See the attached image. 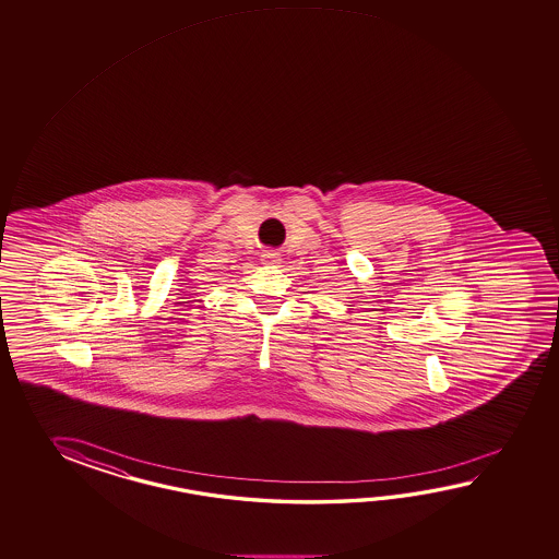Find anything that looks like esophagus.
Wrapping results in <instances>:
<instances>
[{
  "instance_id": "1",
  "label": "esophagus",
  "mask_w": 559,
  "mask_h": 559,
  "mask_svg": "<svg viewBox=\"0 0 559 559\" xmlns=\"http://www.w3.org/2000/svg\"><path fill=\"white\" fill-rule=\"evenodd\" d=\"M262 260L267 265H277V263L282 262V258L275 252H263Z\"/></svg>"
}]
</instances>
